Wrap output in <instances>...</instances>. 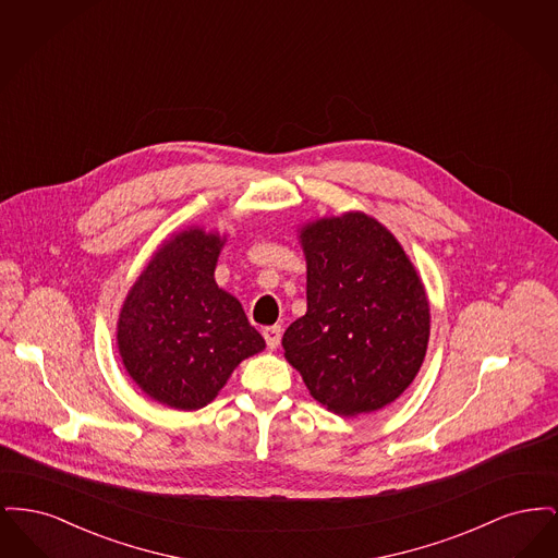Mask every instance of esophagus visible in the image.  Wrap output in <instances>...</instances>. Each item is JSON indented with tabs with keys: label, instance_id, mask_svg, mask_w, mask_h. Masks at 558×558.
Returning <instances> with one entry per match:
<instances>
[{
	"label": "esophagus",
	"instance_id": "esophagus-1",
	"mask_svg": "<svg viewBox=\"0 0 558 558\" xmlns=\"http://www.w3.org/2000/svg\"><path fill=\"white\" fill-rule=\"evenodd\" d=\"M264 339H266L269 349H276L280 345V339H282V326H267V328H264Z\"/></svg>",
	"mask_w": 558,
	"mask_h": 558
}]
</instances>
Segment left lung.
I'll list each match as a JSON object with an SVG mask.
<instances>
[{
    "label": "left lung",
    "instance_id": "obj_1",
    "mask_svg": "<svg viewBox=\"0 0 558 558\" xmlns=\"http://www.w3.org/2000/svg\"><path fill=\"white\" fill-rule=\"evenodd\" d=\"M301 242L307 314L287 328L284 355L330 412L380 410L425 360V287L393 234L364 213L312 223Z\"/></svg>",
    "mask_w": 558,
    "mask_h": 558
}]
</instances>
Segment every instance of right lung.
Here are the masks:
<instances>
[{"label":"right lung","mask_w":558,"mask_h":558,"mask_svg":"<svg viewBox=\"0 0 558 558\" xmlns=\"http://www.w3.org/2000/svg\"><path fill=\"white\" fill-rule=\"evenodd\" d=\"M221 240L187 230L162 244L119 318L123 364L144 393L178 410L207 405L266 341L239 301L215 284Z\"/></svg>","instance_id":"add662e5"}]
</instances>
